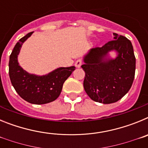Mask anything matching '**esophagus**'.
<instances>
[{
	"instance_id": "obj_1",
	"label": "esophagus",
	"mask_w": 148,
	"mask_h": 148,
	"mask_svg": "<svg viewBox=\"0 0 148 148\" xmlns=\"http://www.w3.org/2000/svg\"><path fill=\"white\" fill-rule=\"evenodd\" d=\"M82 61L81 59H78L75 63V66L78 68L80 67V66H82Z\"/></svg>"
}]
</instances>
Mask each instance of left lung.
Returning <instances> with one entry per match:
<instances>
[{
    "label": "left lung",
    "instance_id": "left-lung-1",
    "mask_svg": "<svg viewBox=\"0 0 148 148\" xmlns=\"http://www.w3.org/2000/svg\"><path fill=\"white\" fill-rule=\"evenodd\" d=\"M113 35L114 40L90 49L82 65L85 72V92L92 100L103 104L120 100L130 90L135 76L136 58L130 40L116 33ZM113 50L118 54L116 58H107Z\"/></svg>",
    "mask_w": 148,
    "mask_h": 148
}]
</instances>
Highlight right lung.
<instances>
[{"instance_id":"obj_1","label":"right lung","mask_w":148,"mask_h":148,"mask_svg":"<svg viewBox=\"0 0 148 148\" xmlns=\"http://www.w3.org/2000/svg\"><path fill=\"white\" fill-rule=\"evenodd\" d=\"M32 32L26 35L15 44L10 56L9 74L12 84L22 99L31 104H44L52 102L59 96L63 84L75 67H59L42 76L26 72L18 64V56L23 43Z\"/></svg>"}]
</instances>
